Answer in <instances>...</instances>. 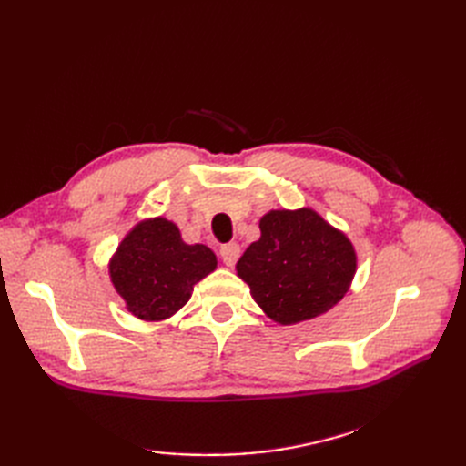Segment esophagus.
Segmentation results:
<instances>
[{
  "instance_id": "34e87169",
  "label": "esophagus",
  "mask_w": 466,
  "mask_h": 466,
  "mask_svg": "<svg viewBox=\"0 0 466 466\" xmlns=\"http://www.w3.org/2000/svg\"><path fill=\"white\" fill-rule=\"evenodd\" d=\"M219 257H221V260H223L225 266L233 268L235 262L238 260V257H241V247H238L237 243L223 245V247L219 248Z\"/></svg>"
}]
</instances>
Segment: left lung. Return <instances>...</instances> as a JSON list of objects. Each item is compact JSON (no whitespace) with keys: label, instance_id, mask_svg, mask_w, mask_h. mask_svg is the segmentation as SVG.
Wrapping results in <instances>:
<instances>
[{"label":"left lung","instance_id":"1","mask_svg":"<svg viewBox=\"0 0 466 466\" xmlns=\"http://www.w3.org/2000/svg\"><path fill=\"white\" fill-rule=\"evenodd\" d=\"M260 238L237 262V274L264 313L293 324L327 313L356 274V252L313 209H278L260 219Z\"/></svg>","mask_w":466,"mask_h":466}]
</instances>
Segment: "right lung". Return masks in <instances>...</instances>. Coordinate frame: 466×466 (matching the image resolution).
Listing matches in <instances>:
<instances>
[{
  "label": "right lung",
  "instance_id": "1",
  "mask_svg": "<svg viewBox=\"0 0 466 466\" xmlns=\"http://www.w3.org/2000/svg\"><path fill=\"white\" fill-rule=\"evenodd\" d=\"M216 266L206 245H187L175 223L157 218L136 225L124 238L110 262V278L130 313L161 320L187 305L196 281Z\"/></svg>",
  "mask_w": 466,
  "mask_h": 466
}]
</instances>
